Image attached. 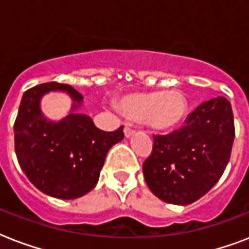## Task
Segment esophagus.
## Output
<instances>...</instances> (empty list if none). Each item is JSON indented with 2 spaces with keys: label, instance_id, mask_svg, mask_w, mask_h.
Returning a JSON list of instances; mask_svg holds the SVG:
<instances>
[{
  "label": "esophagus",
  "instance_id": "34e87169",
  "mask_svg": "<svg viewBox=\"0 0 249 249\" xmlns=\"http://www.w3.org/2000/svg\"><path fill=\"white\" fill-rule=\"evenodd\" d=\"M134 133H136V132H134L133 129H130L129 126H125L124 134H125V137H126V138H130V137L134 136Z\"/></svg>",
  "mask_w": 249,
  "mask_h": 249
}]
</instances>
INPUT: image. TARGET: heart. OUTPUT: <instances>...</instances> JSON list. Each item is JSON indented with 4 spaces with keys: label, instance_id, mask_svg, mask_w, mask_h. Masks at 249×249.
Instances as JSON below:
<instances>
[{
    "label": "heart",
    "instance_id": "1",
    "mask_svg": "<svg viewBox=\"0 0 249 249\" xmlns=\"http://www.w3.org/2000/svg\"><path fill=\"white\" fill-rule=\"evenodd\" d=\"M120 107L129 117L159 132L176 128L187 113L186 97L177 90L128 94L121 98Z\"/></svg>",
    "mask_w": 249,
    "mask_h": 249
}]
</instances>
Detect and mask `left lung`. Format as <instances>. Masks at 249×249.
Returning <instances> with one entry per match:
<instances>
[{
	"mask_svg": "<svg viewBox=\"0 0 249 249\" xmlns=\"http://www.w3.org/2000/svg\"><path fill=\"white\" fill-rule=\"evenodd\" d=\"M234 137L230 102L216 97L201 103L181 129L154 136L152 154L142 166L148 189L169 204L196 201L224 173Z\"/></svg>",
	"mask_w": 249,
	"mask_h": 249,
	"instance_id": "left-lung-1",
	"label": "left lung"
}]
</instances>
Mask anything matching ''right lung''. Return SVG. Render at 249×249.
Masks as SVG:
<instances>
[{"label":"right lung","instance_id":"add662e5","mask_svg":"<svg viewBox=\"0 0 249 249\" xmlns=\"http://www.w3.org/2000/svg\"><path fill=\"white\" fill-rule=\"evenodd\" d=\"M50 91L71 98L67 117L49 121L40 111V99ZM84 97L66 84L46 83L23 94L14 124L15 154L21 170L41 193L56 199H77L95 187L106 156L124 138L123 126L103 132L91 117L80 113Z\"/></svg>","mask_w":249,"mask_h":249}]
</instances>
